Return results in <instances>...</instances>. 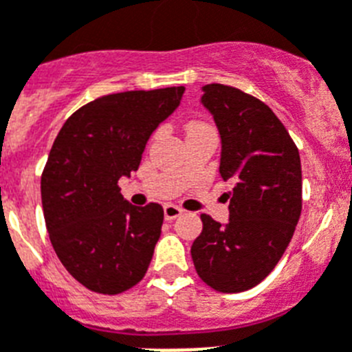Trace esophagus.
Instances as JSON below:
<instances>
[{"mask_svg":"<svg viewBox=\"0 0 352 352\" xmlns=\"http://www.w3.org/2000/svg\"><path fill=\"white\" fill-rule=\"evenodd\" d=\"M182 208L176 207V205H165L164 207V216L167 221H173V219H176V217L182 216Z\"/></svg>","mask_w":352,"mask_h":352,"instance_id":"obj_1","label":"esophagus"}]
</instances>
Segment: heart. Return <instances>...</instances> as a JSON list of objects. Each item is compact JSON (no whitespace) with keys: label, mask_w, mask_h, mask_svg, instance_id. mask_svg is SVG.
Wrapping results in <instances>:
<instances>
[{"label":"heart","mask_w":352,"mask_h":352,"mask_svg":"<svg viewBox=\"0 0 352 352\" xmlns=\"http://www.w3.org/2000/svg\"><path fill=\"white\" fill-rule=\"evenodd\" d=\"M201 126H207V124H203V122H190L187 126V129H192V127H201Z\"/></svg>","instance_id":"heart-1"}]
</instances>
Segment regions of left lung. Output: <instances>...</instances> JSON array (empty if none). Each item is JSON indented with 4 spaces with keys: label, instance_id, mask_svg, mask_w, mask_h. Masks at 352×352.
<instances>
[{
    "label": "left lung",
    "instance_id": "obj_1",
    "mask_svg": "<svg viewBox=\"0 0 352 352\" xmlns=\"http://www.w3.org/2000/svg\"><path fill=\"white\" fill-rule=\"evenodd\" d=\"M201 102L221 135V178L234 188L228 223L201 214L203 230L190 255L199 278L216 292H246L268 277L292 241L302 210L300 156L259 98L207 84Z\"/></svg>",
    "mask_w": 352,
    "mask_h": 352
}]
</instances>
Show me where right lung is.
<instances>
[{"label": "right lung", "instance_id": "right-lung-1", "mask_svg": "<svg viewBox=\"0 0 352 352\" xmlns=\"http://www.w3.org/2000/svg\"><path fill=\"white\" fill-rule=\"evenodd\" d=\"M183 91L95 98L65 122L52 145L41 176L46 230L63 266L91 292H126L149 268L164 208L127 203L118 179L138 169L149 136L179 106Z\"/></svg>", "mask_w": 352, "mask_h": 352}]
</instances>
